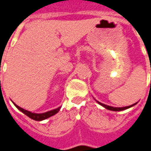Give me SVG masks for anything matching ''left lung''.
Listing matches in <instances>:
<instances>
[{
  "label": "left lung",
  "instance_id": "1",
  "mask_svg": "<svg viewBox=\"0 0 151 151\" xmlns=\"http://www.w3.org/2000/svg\"><path fill=\"white\" fill-rule=\"evenodd\" d=\"M97 103H99V105L103 106V107H105L106 109H109V110H112V111H122V110H124V109H128V108H130L131 106H134V105H136L137 104V103H134V104H133V105L131 106H124V107H113V106H107V105H105V104H103V103H99V102H98V101H96Z\"/></svg>",
  "mask_w": 151,
  "mask_h": 151
}]
</instances>
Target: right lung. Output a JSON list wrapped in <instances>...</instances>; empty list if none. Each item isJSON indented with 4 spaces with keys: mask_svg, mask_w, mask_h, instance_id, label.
Segmentation results:
<instances>
[{
    "mask_svg": "<svg viewBox=\"0 0 151 151\" xmlns=\"http://www.w3.org/2000/svg\"><path fill=\"white\" fill-rule=\"evenodd\" d=\"M13 103L14 104V106L17 107V109H19L20 111L22 112L23 113H24L26 116H28V117L31 118V119H34V120H37V121H42V120H43V119H47V118L52 116L55 115V114H56V113L60 110V108H61V107H58V108H57V109H52V110H51V111H48V112H46V113H32V112L28 111V110H25V109H22V107L17 106L14 103Z\"/></svg>",
    "mask_w": 151,
    "mask_h": 151,
    "instance_id": "1",
    "label": "right lung"
}]
</instances>
